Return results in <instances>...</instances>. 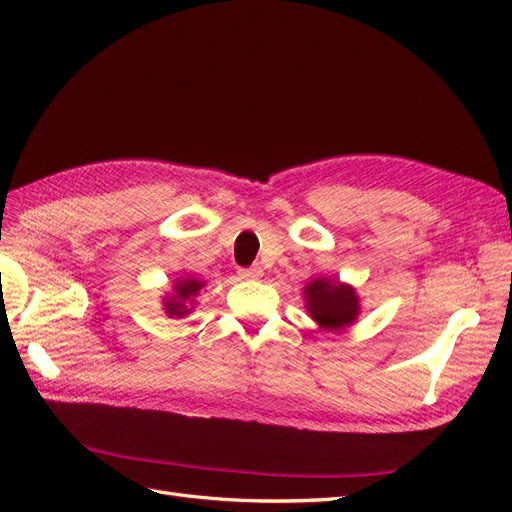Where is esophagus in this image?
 Listing matches in <instances>:
<instances>
[{"instance_id":"1","label":"esophagus","mask_w":512,"mask_h":512,"mask_svg":"<svg viewBox=\"0 0 512 512\" xmlns=\"http://www.w3.org/2000/svg\"><path fill=\"white\" fill-rule=\"evenodd\" d=\"M241 280H258V277H262V269L260 267H252V269H239L237 271Z\"/></svg>"}]
</instances>
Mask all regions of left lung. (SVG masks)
Returning a JSON list of instances; mask_svg holds the SVG:
<instances>
[{
	"label": "left lung",
	"instance_id": "8db88e82",
	"mask_svg": "<svg viewBox=\"0 0 512 512\" xmlns=\"http://www.w3.org/2000/svg\"><path fill=\"white\" fill-rule=\"evenodd\" d=\"M305 297L309 314L322 329H344L359 314L356 292L346 284L314 280L305 286Z\"/></svg>",
	"mask_w": 512,
	"mask_h": 512
}]
</instances>
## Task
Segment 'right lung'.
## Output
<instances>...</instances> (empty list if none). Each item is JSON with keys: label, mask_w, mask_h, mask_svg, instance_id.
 <instances>
[{"label": "right lung", "mask_w": 512, "mask_h": 512, "mask_svg": "<svg viewBox=\"0 0 512 512\" xmlns=\"http://www.w3.org/2000/svg\"><path fill=\"white\" fill-rule=\"evenodd\" d=\"M200 286H203V282H198V280L177 282L175 284V297L166 299V303H164L168 316H179L181 318L185 314H190V309H188V305L192 303L190 299L196 297V292L200 290Z\"/></svg>", "instance_id": "add662e5"}]
</instances>
